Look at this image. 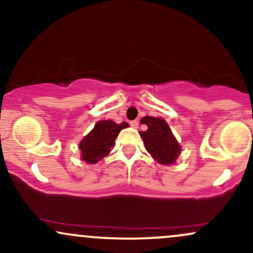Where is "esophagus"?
Here are the masks:
<instances>
[{"label": "esophagus", "mask_w": 253, "mask_h": 253, "mask_svg": "<svg viewBox=\"0 0 253 253\" xmlns=\"http://www.w3.org/2000/svg\"><path fill=\"white\" fill-rule=\"evenodd\" d=\"M129 125H130V126L133 127V128H138V125H139V123H138V121L133 120V121H130Z\"/></svg>", "instance_id": "obj_1"}]
</instances>
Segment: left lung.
Returning <instances> with one entry per match:
<instances>
[{
	"label": "left lung",
	"instance_id": "left-lung-1",
	"mask_svg": "<svg viewBox=\"0 0 253 253\" xmlns=\"http://www.w3.org/2000/svg\"><path fill=\"white\" fill-rule=\"evenodd\" d=\"M140 123L147 126L146 130L140 132V136L152 158L163 165L175 163L181 153V146L167 121L162 118L145 117Z\"/></svg>",
	"mask_w": 253,
	"mask_h": 253
}]
</instances>
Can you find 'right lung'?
<instances>
[{
    "mask_svg": "<svg viewBox=\"0 0 253 253\" xmlns=\"http://www.w3.org/2000/svg\"><path fill=\"white\" fill-rule=\"evenodd\" d=\"M128 127L127 123L115 124L112 120H101L96 123L88 135L80 144L81 158L89 164H95L106 157L114 146L115 139L121 129Z\"/></svg>",
    "mask_w": 253,
    "mask_h": 253,
    "instance_id": "add662e5",
    "label": "right lung"
}]
</instances>
